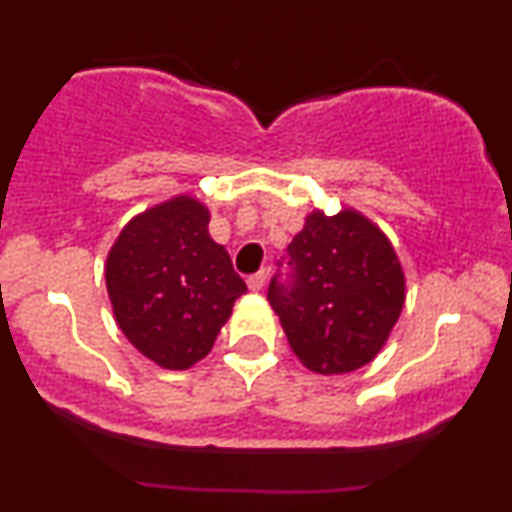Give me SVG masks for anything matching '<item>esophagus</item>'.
Segmentation results:
<instances>
[{"label": "esophagus", "instance_id": "34e87169", "mask_svg": "<svg viewBox=\"0 0 512 512\" xmlns=\"http://www.w3.org/2000/svg\"><path fill=\"white\" fill-rule=\"evenodd\" d=\"M264 279H267V274H264V272L250 274V276H248V289H250V291H260L262 286H264Z\"/></svg>", "mask_w": 512, "mask_h": 512}]
</instances>
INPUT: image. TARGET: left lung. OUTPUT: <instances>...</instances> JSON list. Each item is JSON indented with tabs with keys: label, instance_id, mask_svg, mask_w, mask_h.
Masks as SVG:
<instances>
[{
	"label": "left lung",
	"instance_id": "obj_1",
	"mask_svg": "<svg viewBox=\"0 0 512 512\" xmlns=\"http://www.w3.org/2000/svg\"><path fill=\"white\" fill-rule=\"evenodd\" d=\"M293 286L272 279L269 303L293 354L320 375L363 368L380 354L407 298V276L383 228L354 207L308 211L289 245Z\"/></svg>",
	"mask_w": 512,
	"mask_h": 512
}]
</instances>
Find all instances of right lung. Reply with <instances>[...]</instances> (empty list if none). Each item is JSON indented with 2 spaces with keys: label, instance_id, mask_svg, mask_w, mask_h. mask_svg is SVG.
<instances>
[{
  "label": "right lung",
  "instance_id": "add662e5",
  "mask_svg": "<svg viewBox=\"0 0 512 512\" xmlns=\"http://www.w3.org/2000/svg\"><path fill=\"white\" fill-rule=\"evenodd\" d=\"M209 207L190 192L139 211L105 257L117 327L166 370L202 361L248 291L223 245L209 236Z\"/></svg>",
  "mask_w": 512,
  "mask_h": 512
}]
</instances>
